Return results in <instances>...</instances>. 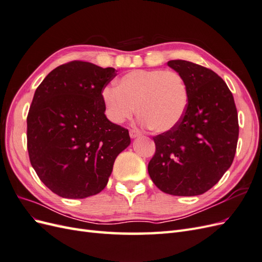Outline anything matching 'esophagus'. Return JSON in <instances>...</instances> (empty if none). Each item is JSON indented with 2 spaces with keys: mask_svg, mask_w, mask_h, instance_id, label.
Returning <instances> with one entry per match:
<instances>
[{
  "mask_svg": "<svg viewBox=\"0 0 262 262\" xmlns=\"http://www.w3.org/2000/svg\"><path fill=\"white\" fill-rule=\"evenodd\" d=\"M140 136H142V133H141V131H139L138 129H131V130H130V137H131L132 139H136V138H138V137H140Z\"/></svg>",
  "mask_w": 262,
  "mask_h": 262,
  "instance_id": "esophagus-1",
  "label": "esophagus"
}]
</instances>
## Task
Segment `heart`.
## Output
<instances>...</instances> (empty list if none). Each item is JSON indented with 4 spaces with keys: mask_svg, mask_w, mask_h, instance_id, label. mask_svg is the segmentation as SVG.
<instances>
[{
    "mask_svg": "<svg viewBox=\"0 0 262 262\" xmlns=\"http://www.w3.org/2000/svg\"><path fill=\"white\" fill-rule=\"evenodd\" d=\"M112 121L122 123L136 113L141 122L156 132H167L179 124L188 104V89L175 71L133 70L101 93Z\"/></svg>",
    "mask_w": 262,
    "mask_h": 262,
    "instance_id": "b5f03b06",
    "label": "heart"
}]
</instances>
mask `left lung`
<instances>
[{"label": "left lung", "instance_id": "obj_1", "mask_svg": "<svg viewBox=\"0 0 262 262\" xmlns=\"http://www.w3.org/2000/svg\"><path fill=\"white\" fill-rule=\"evenodd\" d=\"M167 64L185 80L188 104L176 128L153 138L148 175L165 193L199 195L217 184L234 161L237 109L232 92L212 70L185 60Z\"/></svg>", "mask_w": 262, "mask_h": 262}]
</instances>
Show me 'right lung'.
Returning <instances> with one entry per match:
<instances>
[{
    "instance_id": "right-lung-1",
    "label": "right lung",
    "mask_w": 262,
    "mask_h": 262,
    "mask_svg": "<svg viewBox=\"0 0 262 262\" xmlns=\"http://www.w3.org/2000/svg\"><path fill=\"white\" fill-rule=\"evenodd\" d=\"M114 68L71 61L37 87L27 116L30 164L52 192L84 199L107 186L116 157L130 145L128 129L110 122L101 93Z\"/></svg>"
}]
</instances>
